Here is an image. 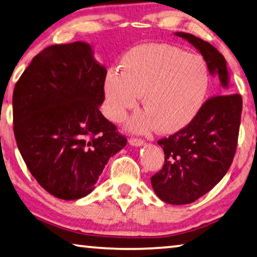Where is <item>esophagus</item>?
<instances>
[{
	"instance_id": "obj_1",
	"label": "esophagus",
	"mask_w": 257,
	"mask_h": 257,
	"mask_svg": "<svg viewBox=\"0 0 257 257\" xmlns=\"http://www.w3.org/2000/svg\"><path fill=\"white\" fill-rule=\"evenodd\" d=\"M129 144L133 146H143L145 144V142L143 140H138V138H130Z\"/></svg>"
}]
</instances>
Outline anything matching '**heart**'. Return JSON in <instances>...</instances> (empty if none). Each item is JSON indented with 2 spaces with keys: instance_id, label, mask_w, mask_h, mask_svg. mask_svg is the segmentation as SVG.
<instances>
[{
  "instance_id": "b5f03b06",
  "label": "heart",
  "mask_w": 257,
  "mask_h": 257,
  "mask_svg": "<svg viewBox=\"0 0 257 257\" xmlns=\"http://www.w3.org/2000/svg\"><path fill=\"white\" fill-rule=\"evenodd\" d=\"M209 82L208 66L200 56L172 44H143L123 56L121 71H107L105 111L112 121L119 122L142 96L144 111L133 117L130 129L145 133L156 127L160 134H173L197 116Z\"/></svg>"
}]
</instances>
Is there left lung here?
I'll list each match as a JSON object with an SVG mask.
<instances>
[{
	"label": "left lung",
	"mask_w": 257,
	"mask_h": 257,
	"mask_svg": "<svg viewBox=\"0 0 257 257\" xmlns=\"http://www.w3.org/2000/svg\"><path fill=\"white\" fill-rule=\"evenodd\" d=\"M202 55L213 76L229 89L226 60L216 48L192 34L177 32ZM242 99L239 93L211 97L197 116L180 132L158 142L165 164L151 177L154 192L170 205H187L213 189L233 161Z\"/></svg>",
	"instance_id": "obj_1"
}]
</instances>
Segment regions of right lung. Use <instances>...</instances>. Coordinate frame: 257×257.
I'll use <instances>...</instances> for the list:
<instances>
[{
	"label": "right lung",
	"mask_w": 257,
	"mask_h": 257,
	"mask_svg": "<svg viewBox=\"0 0 257 257\" xmlns=\"http://www.w3.org/2000/svg\"><path fill=\"white\" fill-rule=\"evenodd\" d=\"M106 73L90 44L76 41L41 51L15 85L19 152L56 198L76 200L91 193L108 159L127 144L99 111Z\"/></svg>",
	"instance_id": "right-lung-1"
}]
</instances>
